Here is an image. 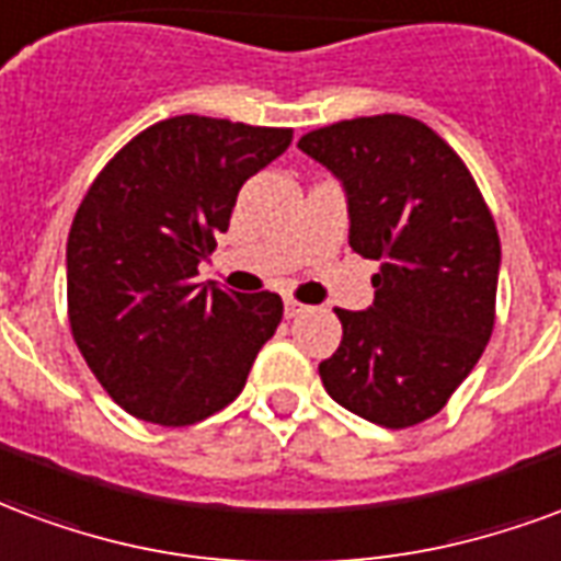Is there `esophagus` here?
I'll use <instances>...</instances> for the list:
<instances>
[{
	"mask_svg": "<svg viewBox=\"0 0 561 561\" xmlns=\"http://www.w3.org/2000/svg\"><path fill=\"white\" fill-rule=\"evenodd\" d=\"M284 310H286V317H298V313H305V310H308V305H301V301H296V298H284Z\"/></svg>",
	"mask_w": 561,
	"mask_h": 561,
	"instance_id": "1",
	"label": "esophagus"
}]
</instances>
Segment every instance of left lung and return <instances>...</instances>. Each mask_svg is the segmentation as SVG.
Returning <instances> with one entry per match:
<instances>
[{
	"instance_id": "1",
	"label": "left lung",
	"mask_w": 561,
	"mask_h": 561,
	"mask_svg": "<svg viewBox=\"0 0 561 561\" xmlns=\"http://www.w3.org/2000/svg\"><path fill=\"white\" fill-rule=\"evenodd\" d=\"M298 149L341 179L350 248L382 263L370 308L334 310L343 341L320 365L322 386L391 431L433 419L493 334L502 251L488 203L419 118H346Z\"/></svg>"
}]
</instances>
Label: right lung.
Returning a JSON list of instances; mask_svg holds the SVG:
<instances>
[{"instance_id": "1", "label": "right lung", "mask_w": 561, "mask_h": 561, "mask_svg": "<svg viewBox=\"0 0 561 561\" xmlns=\"http://www.w3.org/2000/svg\"><path fill=\"white\" fill-rule=\"evenodd\" d=\"M289 128L163 118L98 173L68 232V320L85 365L134 419L185 427L239 398L284 317L277 293L196 284L241 185Z\"/></svg>"}]
</instances>
